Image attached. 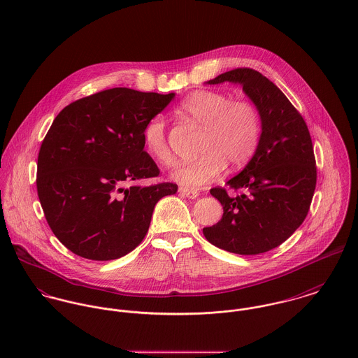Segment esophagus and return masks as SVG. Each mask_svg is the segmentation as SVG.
Instances as JSON below:
<instances>
[{"mask_svg": "<svg viewBox=\"0 0 358 358\" xmlns=\"http://www.w3.org/2000/svg\"><path fill=\"white\" fill-rule=\"evenodd\" d=\"M179 192L185 196V197H187V199H190V200H194V199H197L199 196H200V193L197 192V190H189V189H179Z\"/></svg>", "mask_w": 358, "mask_h": 358, "instance_id": "34e87169", "label": "esophagus"}]
</instances>
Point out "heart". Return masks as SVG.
<instances>
[{
    "mask_svg": "<svg viewBox=\"0 0 358 358\" xmlns=\"http://www.w3.org/2000/svg\"><path fill=\"white\" fill-rule=\"evenodd\" d=\"M178 111L204 125L200 143L203 155L179 165L171 175L182 187L201 189L222 175L227 162L241 166L255 153L262 120L254 103L233 101L230 95L203 90L190 94L179 104ZM143 143L157 162L162 165L173 162L162 115H154L148 121Z\"/></svg>",
    "mask_w": 358,
    "mask_h": 358,
    "instance_id": "obj_1",
    "label": "heart"
}]
</instances>
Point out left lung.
<instances>
[{
    "instance_id": "1",
    "label": "left lung",
    "mask_w": 358,
    "mask_h": 358,
    "mask_svg": "<svg viewBox=\"0 0 358 358\" xmlns=\"http://www.w3.org/2000/svg\"><path fill=\"white\" fill-rule=\"evenodd\" d=\"M222 83L243 87L260 113L262 132L251 161L226 183L244 193L230 197L223 187L210 189L223 216L203 233L220 250L257 255L281 245L307 216L317 180L313 143L302 115L263 74L234 69L206 81Z\"/></svg>"
}]
</instances>
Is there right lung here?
Masks as SVG:
<instances>
[{
    "label": "right lung",
    "mask_w": 358,
    "mask_h": 358,
    "mask_svg": "<svg viewBox=\"0 0 358 358\" xmlns=\"http://www.w3.org/2000/svg\"><path fill=\"white\" fill-rule=\"evenodd\" d=\"M175 94L113 88L66 106L43 141L37 192L47 222L73 254L113 260L145 238L154 206L175 183L122 187L159 169L145 152L143 129Z\"/></svg>",
    "instance_id": "1"
}]
</instances>
